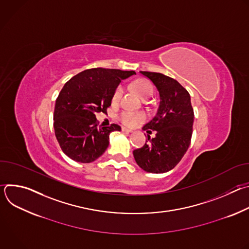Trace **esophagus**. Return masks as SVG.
<instances>
[{"label":"esophagus","mask_w":249,"mask_h":249,"mask_svg":"<svg viewBox=\"0 0 249 249\" xmlns=\"http://www.w3.org/2000/svg\"><path fill=\"white\" fill-rule=\"evenodd\" d=\"M122 131L125 132V133H132V130H129V129H127L125 127H122Z\"/></svg>","instance_id":"34e87169"}]
</instances>
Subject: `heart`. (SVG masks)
Here are the masks:
<instances>
[{
    "instance_id": "1",
    "label": "heart",
    "mask_w": 249,
    "mask_h": 249,
    "mask_svg": "<svg viewBox=\"0 0 249 249\" xmlns=\"http://www.w3.org/2000/svg\"><path fill=\"white\" fill-rule=\"evenodd\" d=\"M133 89L139 94L142 98H148L154 94L155 89L151 82L145 79H138L132 83ZM123 93L122 88L119 86L113 92L112 95V102L116 103L120 99ZM119 120L128 127H133L136 124L145 120V114L142 112H134V111H123L119 115Z\"/></svg>"
}]
</instances>
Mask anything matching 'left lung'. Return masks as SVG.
<instances>
[{"mask_svg": "<svg viewBox=\"0 0 249 249\" xmlns=\"http://www.w3.org/2000/svg\"><path fill=\"white\" fill-rule=\"evenodd\" d=\"M157 88L160 105L156 116L143 130L157 131L156 137L133 152L137 164L147 172L163 173L172 169L190 145L194 112L189 92L174 79L160 73L140 72ZM150 131V133H152Z\"/></svg>", "mask_w": 249, "mask_h": 249, "instance_id": "obj_1", "label": "left lung"}]
</instances>
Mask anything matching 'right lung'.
<instances>
[{"instance_id":"right-lung-1","label":"right lung","mask_w":249,"mask_h":249,"mask_svg":"<svg viewBox=\"0 0 249 249\" xmlns=\"http://www.w3.org/2000/svg\"><path fill=\"white\" fill-rule=\"evenodd\" d=\"M134 71L94 68L69 80L60 91L54 110L55 136L63 153L82 163L97 160L107 149L109 135L121 127L97 126L95 114L106 112L122 80Z\"/></svg>"}]
</instances>
